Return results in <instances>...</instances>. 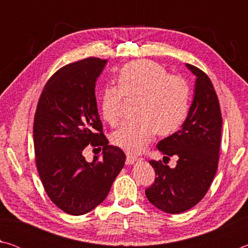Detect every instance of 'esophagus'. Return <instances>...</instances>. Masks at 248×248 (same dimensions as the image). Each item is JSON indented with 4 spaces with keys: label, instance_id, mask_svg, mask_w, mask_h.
Instances as JSON below:
<instances>
[{
    "label": "esophagus",
    "instance_id": "obj_1",
    "mask_svg": "<svg viewBox=\"0 0 248 248\" xmlns=\"http://www.w3.org/2000/svg\"><path fill=\"white\" fill-rule=\"evenodd\" d=\"M138 159V157L136 155H132V154H127V158H125V164L128 165H131L133 164L134 162H136Z\"/></svg>",
    "mask_w": 248,
    "mask_h": 248
}]
</instances>
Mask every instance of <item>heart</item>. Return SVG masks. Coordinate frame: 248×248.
Instances as JSON below:
<instances>
[{
    "mask_svg": "<svg viewBox=\"0 0 248 248\" xmlns=\"http://www.w3.org/2000/svg\"><path fill=\"white\" fill-rule=\"evenodd\" d=\"M118 87L108 86L99 99L100 114L110 125L121 118L124 97L138 99V120L124 124L111 134L110 141L129 153H139L156 133H175L186 120L190 106V86L184 78L170 74L151 60L129 62L117 75Z\"/></svg>",
    "mask_w": 248,
    "mask_h": 248,
    "instance_id": "b5f03b06",
    "label": "heart"
}]
</instances>
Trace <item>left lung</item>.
Returning <instances> with one entry per match:
<instances>
[{
	"label": "left lung",
	"mask_w": 248,
	"mask_h": 248,
	"mask_svg": "<svg viewBox=\"0 0 248 248\" xmlns=\"http://www.w3.org/2000/svg\"><path fill=\"white\" fill-rule=\"evenodd\" d=\"M196 75L195 96L182 128L157 143L165 155L179 157L174 169L151 159L155 182L146 188V198L166 213H180L194 207L207 194L219 163L222 116L219 99L203 71L186 64Z\"/></svg>",
	"instance_id": "1"
}]
</instances>
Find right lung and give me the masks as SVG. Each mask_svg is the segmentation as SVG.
<instances>
[{
  "label": "right lung",
  "mask_w": 248,
  "mask_h": 248,
  "mask_svg": "<svg viewBox=\"0 0 248 248\" xmlns=\"http://www.w3.org/2000/svg\"><path fill=\"white\" fill-rule=\"evenodd\" d=\"M107 60L87 58L58 70L46 83L33 119L36 165L52 202L72 216L90 212L110 191L125 161L109 145L97 111L95 83ZM103 149L87 162L82 150Z\"/></svg>",
  "instance_id": "right-lung-1"
}]
</instances>
